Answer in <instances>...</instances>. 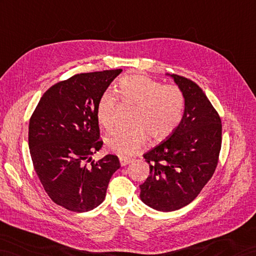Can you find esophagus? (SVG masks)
I'll return each mask as SVG.
<instances>
[{"label": "esophagus", "mask_w": 256, "mask_h": 256, "mask_svg": "<svg viewBox=\"0 0 256 256\" xmlns=\"http://www.w3.org/2000/svg\"><path fill=\"white\" fill-rule=\"evenodd\" d=\"M130 162H132V160H130V158H123V157L120 158V164H121L122 167H124V166L128 164Z\"/></svg>", "instance_id": "1"}]
</instances>
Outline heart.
<instances>
[{"label": "heart", "instance_id": "heart-1", "mask_svg": "<svg viewBox=\"0 0 256 256\" xmlns=\"http://www.w3.org/2000/svg\"><path fill=\"white\" fill-rule=\"evenodd\" d=\"M118 98L123 104L136 106L130 130H116L106 138V145L121 157L134 155L145 144L147 134L155 140H162L174 132L181 122L184 97L174 85H162L142 75L126 76L118 82ZM116 98L106 92L97 104V118L102 128L114 124Z\"/></svg>", "mask_w": 256, "mask_h": 256}]
</instances>
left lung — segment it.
Wrapping results in <instances>:
<instances>
[{"label":"left lung","mask_w":256,"mask_h":256,"mask_svg":"<svg viewBox=\"0 0 256 256\" xmlns=\"http://www.w3.org/2000/svg\"><path fill=\"white\" fill-rule=\"evenodd\" d=\"M181 89L184 112L176 130L144 154L150 176L140 184L142 203L159 212L188 205L210 180L222 148V120L202 88L170 75Z\"/></svg>","instance_id":"obj_1"}]
</instances>
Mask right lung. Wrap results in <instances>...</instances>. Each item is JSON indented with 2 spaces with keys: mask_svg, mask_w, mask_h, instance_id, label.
<instances>
[{
  "mask_svg": "<svg viewBox=\"0 0 256 256\" xmlns=\"http://www.w3.org/2000/svg\"><path fill=\"white\" fill-rule=\"evenodd\" d=\"M121 68L82 73L56 82L41 97L29 121L34 168L56 204L77 212L102 203L112 174L121 167L116 155L92 160L99 140L97 104Z\"/></svg>",
  "mask_w": 256,
  "mask_h": 256,
  "instance_id": "obj_1",
  "label": "right lung"
}]
</instances>
